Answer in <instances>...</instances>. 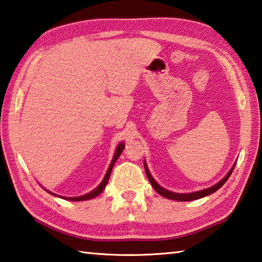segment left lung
Returning a JSON list of instances; mask_svg holds the SVG:
<instances>
[{
  "label": "left lung",
  "instance_id": "obj_1",
  "mask_svg": "<svg viewBox=\"0 0 262 262\" xmlns=\"http://www.w3.org/2000/svg\"><path fill=\"white\" fill-rule=\"evenodd\" d=\"M234 166H236V163H234L233 166L230 168V171L228 172L227 176H225L222 180H220L219 183L215 184L214 186H211V187H208L206 189H201V190H196V192H192V193H176V192H171V190H167L164 187H162V186L154 179V177L151 176V173H150L149 168L147 166V163H145V161H144L145 173H147L148 179L150 181V184H151V186L154 187V189L156 190L158 194H161L162 196L166 198V199H170V200H174V201H193V200H198V199L205 198V196H207V195H210L212 193H215L217 189H220L222 186L227 183L229 177L231 176V173H232Z\"/></svg>",
  "mask_w": 262,
  "mask_h": 262
}]
</instances>
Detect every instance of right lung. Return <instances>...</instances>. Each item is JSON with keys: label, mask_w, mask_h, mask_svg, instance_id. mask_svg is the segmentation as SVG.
I'll list each match as a JSON object with an SVG mask.
<instances>
[{"label": "right lung", "mask_w": 262, "mask_h": 262, "mask_svg": "<svg viewBox=\"0 0 262 262\" xmlns=\"http://www.w3.org/2000/svg\"><path fill=\"white\" fill-rule=\"evenodd\" d=\"M123 149H125V143H123V142H121V143L118 144L117 149H115L114 156H113V158H112V161H111V163H110V166H108V168H107V172H106L104 179L101 180V183H100L98 186H97V187H96L94 190H91V192H89V193L84 194V195H81V196H73V198H69V196H60V195L52 193V192H50V190H47V189H46V190H47V192L50 193V194L54 195V196L64 199V200H69V201H86V200H91V199L98 196V195H99L100 193H103V190L105 189L106 185H107L108 179H110V176H111V172H112V168H113V166H114L115 162H117V159L119 158V156H120L121 152L123 151Z\"/></svg>", "instance_id": "right-lung-1"}]
</instances>
